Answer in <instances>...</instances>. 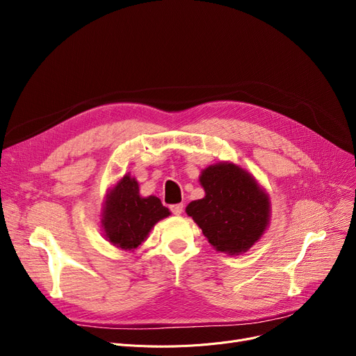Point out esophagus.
Instances as JSON below:
<instances>
[{
  "mask_svg": "<svg viewBox=\"0 0 356 356\" xmlns=\"http://www.w3.org/2000/svg\"><path fill=\"white\" fill-rule=\"evenodd\" d=\"M170 211H172L175 215H181V212H183V204H181V203L172 204V207H170Z\"/></svg>",
  "mask_w": 356,
  "mask_h": 356,
  "instance_id": "esophagus-1",
  "label": "esophagus"
}]
</instances>
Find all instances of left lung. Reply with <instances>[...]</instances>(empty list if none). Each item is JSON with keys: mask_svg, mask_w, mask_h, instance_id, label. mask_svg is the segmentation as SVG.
<instances>
[{"mask_svg": "<svg viewBox=\"0 0 356 356\" xmlns=\"http://www.w3.org/2000/svg\"><path fill=\"white\" fill-rule=\"evenodd\" d=\"M199 181L204 197L191 202L186 213L216 251L247 252L268 227L270 196L247 170L228 161L204 168Z\"/></svg>", "mask_w": 356, "mask_h": 356, "instance_id": "obj_1", "label": "left lung"}]
</instances>
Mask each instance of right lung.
Segmentation results:
<instances>
[{"mask_svg": "<svg viewBox=\"0 0 356 356\" xmlns=\"http://www.w3.org/2000/svg\"><path fill=\"white\" fill-rule=\"evenodd\" d=\"M170 215L159 197L140 196L138 183L125 175L106 193L102 211V229L112 245L134 251L147 239L159 220Z\"/></svg>", "mask_w": 356, "mask_h": 356, "instance_id": "add662e5", "label": "right lung"}]
</instances>
